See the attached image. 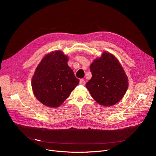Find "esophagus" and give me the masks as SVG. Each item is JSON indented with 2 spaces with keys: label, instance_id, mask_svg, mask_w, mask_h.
<instances>
[{
  "label": "esophagus",
  "instance_id": "obj_1",
  "mask_svg": "<svg viewBox=\"0 0 156 156\" xmlns=\"http://www.w3.org/2000/svg\"><path fill=\"white\" fill-rule=\"evenodd\" d=\"M85 83V80H83V79H80V84L82 85H84Z\"/></svg>",
  "mask_w": 156,
  "mask_h": 156
}]
</instances>
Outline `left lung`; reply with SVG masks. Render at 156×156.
<instances>
[{
    "label": "left lung",
    "instance_id": "8db88e82",
    "mask_svg": "<svg viewBox=\"0 0 156 156\" xmlns=\"http://www.w3.org/2000/svg\"><path fill=\"white\" fill-rule=\"evenodd\" d=\"M92 77L86 87L101 105L111 106L118 102L128 89V77L118 60L104 52L90 65Z\"/></svg>",
    "mask_w": 156,
    "mask_h": 156
}]
</instances>
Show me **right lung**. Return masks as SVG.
Masks as SVG:
<instances>
[{
  "label": "right lung",
  "instance_id": "1",
  "mask_svg": "<svg viewBox=\"0 0 156 156\" xmlns=\"http://www.w3.org/2000/svg\"><path fill=\"white\" fill-rule=\"evenodd\" d=\"M68 61L66 55L57 51L46 55L36 68L31 81L33 91L48 107H59L79 83Z\"/></svg>",
  "mask_w": 156,
  "mask_h": 156
}]
</instances>
